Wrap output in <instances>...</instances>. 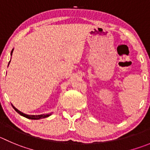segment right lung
Masks as SVG:
<instances>
[{
  "label": "right lung",
  "instance_id": "obj_1",
  "mask_svg": "<svg viewBox=\"0 0 150 150\" xmlns=\"http://www.w3.org/2000/svg\"><path fill=\"white\" fill-rule=\"evenodd\" d=\"M13 50H14V49H12V52H11V56H12V52H13ZM9 63H10V61L9 62ZM9 64H8V66H9ZM12 107L15 109V110L18 113V114H20L21 115L23 116V117H26V118H29V119H32V120H39V119H42V118H45V117H49V116H50L52 114V113H50V114L36 115H27V114H25V113L22 112H21L20 110H18V109L15 108V107H14L13 105H12Z\"/></svg>",
  "mask_w": 150,
  "mask_h": 150
}]
</instances>
